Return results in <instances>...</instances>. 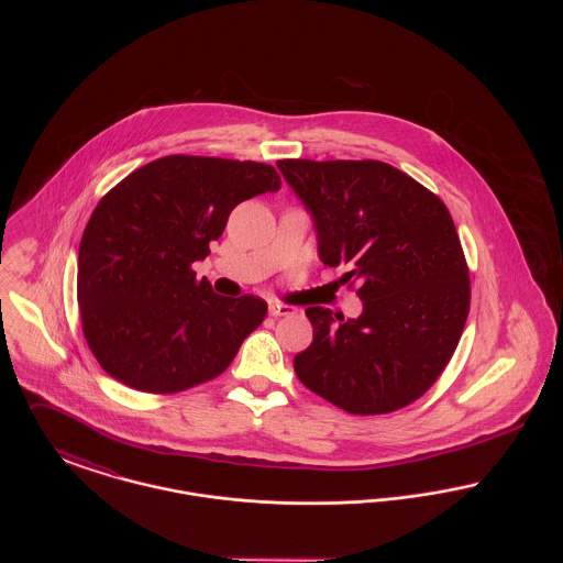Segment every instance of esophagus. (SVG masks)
I'll return each mask as SVG.
<instances>
[{"label":"esophagus","mask_w":563,"mask_h":563,"mask_svg":"<svg viewBox=\"0 0 563 563\" xmlns=\"http://www.w3.org/2000/svg\"><path fill=\"white\" fill-rule=\"evenodd\" d=\"M268 312L272 317H289V314H294V308H291V306H285V303L272 301L268 306Z\"/></svg>","instance_id":"1"}]
</instances>
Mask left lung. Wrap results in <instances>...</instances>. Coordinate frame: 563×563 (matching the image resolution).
Here are the masks:
<instances>
[{
    "label": "left lung",
    "instance_id": "left-lung-1",
    "mask_svg": "<svg viewBox=\"0 0 563 563\" xmlns=\"http://www.w3.org/2000/svg\"><path fill=\"white\" fill-rule=\"evenodd\" d=\"M312 217L319 257L358 287L356 319L310 306L314 340L295 354L306 388L374 416L420 399L450 363L471 303L468 268L448 207L377 161H278Z\"/></svg>",
    "mask_w": 563,
    "mask_h": 563
}]
</instances>
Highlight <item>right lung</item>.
<instances>
[{
    "label": "right lung",
    "mask_w": 563,
    "mask_h": 563,
    "mask_svg": "<svg viewBox=\"0 0 563 563\" xmlns=\"http://www.w3.org/2000/svg\"><path fill=\"white\" fill-rule=\"evenodd\" d=\"M278 189L269 164L166 156L97 205L80 242L78 303L86 342L111 377L177 393L228 369L268 303L214 294L191 264L211 253L236 205Z\"/></svg>",
    "instance_id": "add662e5"
}]
</instances>
